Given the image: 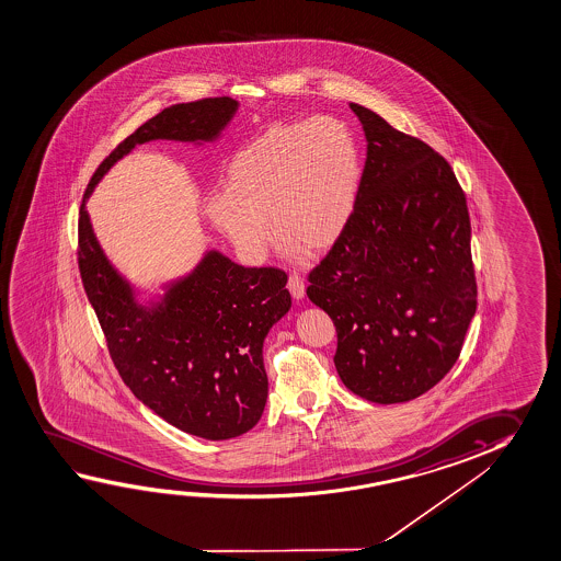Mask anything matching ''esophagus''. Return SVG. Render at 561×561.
Masks as SVG:
<instances>
[{
  "label": "esophagus",
  "instance_id": "esophagus-1",
  "mask_svg": "<svg viewBox=\"0 0 561 561\" xmlns=\"http://www.w3.org/2000/svg\"><path fill=\"white\" fill-rule=\"evenodd\" d=\"M288 290L293 294L296 300H300L304 294H306V285H304L302 276L298 275V273H290L288 276Z\"/></svg>",
  "mask_w": 561,
  "mask_h": 561
}]
</instances>
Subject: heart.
<instances>
[{
	"instance_id": "1",
	"label": "heart",
	"mask_w": 561,
	"mask_h": 561,
	"mask_svg": "<svg viewBox=\"0 0 561 561\" xmlns=\"http://www.w3.org/2000/svg\"><path fill=\"white\" fill-rule=\"evenodd\" d=\"M360 175V148L343 121L278 123L231 158L206 214L250 261L273 243L267 224L288 251L321 253L351 222Z\"/></svg>"
}]
</instances>
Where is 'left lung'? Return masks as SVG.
I'll return each mask as SVG.
<instances>
[{
  "label": "left lung",
  "mask_w": 561,
  "mask_h": 561,
  "mask_svg": "<svg viewBox=\"0 0 561 561\" xmlns=\"http://www.w3.org/2000/svg\"><path fill=\"white\" fill-rule=\"evenodd\" d=\"M365 128L355 213L308 275L337 330L333 363L374 403L419 398L445 378L478 308L466 195L428 144L351 103Z\"/></svg>",
  "instance_id": "1"
}]
</instances>
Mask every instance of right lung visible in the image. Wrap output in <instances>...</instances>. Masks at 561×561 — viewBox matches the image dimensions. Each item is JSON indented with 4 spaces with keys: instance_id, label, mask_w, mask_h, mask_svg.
Returning a JSON list of instances; mask_svg holds the SVG:
<instances>
[{
    "instance_id": "add662e5",
    "label": "right lung",
    "mask_w": 561,
    "mask_h": 561,
    "mask_svg": "<svg viewBox=\"0 0 561 561\" xmlns=\"http://www.w3.org/2000/svg\"><path fill=\"white\" fill-rule=\"evenodd\" d=\"M238 111L230 98L163 108L101 161L78 220L81 283L123 382L156 415L188 435L226 440L257 425L267 403L263 341L290 310L285 271L241 267L208 251L198 267L146 308L91 230L85 198L111 165L150 140L210 142Z\"/></svg>"
}]
</instances>
